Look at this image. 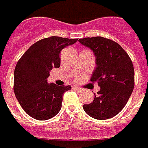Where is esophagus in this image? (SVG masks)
Returning <instances> with one entry per match:
<instances>
[{"instance_id": "1", "label": "esophagus", "mask_w": 148, "mask_h": 148, "mask_svg": "<svg viewBox=\"0 0 148 148\" xmlns=\"http://www.w3.org/2000/svg\"><path fill=\"white\" fill-rule=\"evenodd\" d=\"M73 89L77 90L79 92H81V90H82V89H81V88H78V87H77V86H73Z\"/></svg>"}]
</instances>
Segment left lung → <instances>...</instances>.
<instances>
[{
	"instance_id": "8db88e82",
	"label": "left lung",
	"mask_w": 148,
	"mask_h": 148,
	"mask_svg": "<svg viewBox=\"0 0 148 148\" xmlns=\"http://www.w3.org/2000/svg\"><path fill=\"white\" fill-rule=\"evenodd\" d=\"M95 56L96 67L90 81L101 88L92 103L84 104L90 117L107 120L124 108L134 87V69L131 58L117 43L102 37L79 39Z\"/></svg>"
}]
</instances>
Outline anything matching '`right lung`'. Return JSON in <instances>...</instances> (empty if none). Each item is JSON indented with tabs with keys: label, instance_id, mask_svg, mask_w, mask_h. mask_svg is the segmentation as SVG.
<instances>
[{
	"label": "right lung",
	"instance_id": "right-lung-1",
	"mask_svg": "<svg viewBox=\"0 0 148 148\" xmlns=\"http://www.w3.org/2000/svg\"><path fill=\"white\" fill-rule=\"evenodd\" d=\"M77 40L55 36L38 40L17 63L14 91L20 105L31 117L45 121L60 110L63 94L71 87L47 83V77L53 67H60V51Z\"/></svg>",
	"mask_w": 148,
	"mask_h": 148
}]
</instances>
